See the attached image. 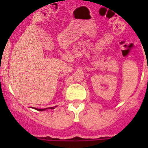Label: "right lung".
Wrapping results in <instances>:
<instances>
[{
    "mask_svg": "<svg viewBox=\"0 0 148 148\" xmlns=\"http://www.w3.org/2000/svg\"><path fill=\"white\" fill-rule=\"evenodd\" d=\"M55 108H56V106L55 107H51V108H44V109H38V108H34V109H35V110H39V111H43V110H47V109H54Z\"/></svg>",
    "mask_w": 148,
    "mask_h": 148,
    "instance_id": "obj_1",
    "label": "right lung"
}]
</instances>
